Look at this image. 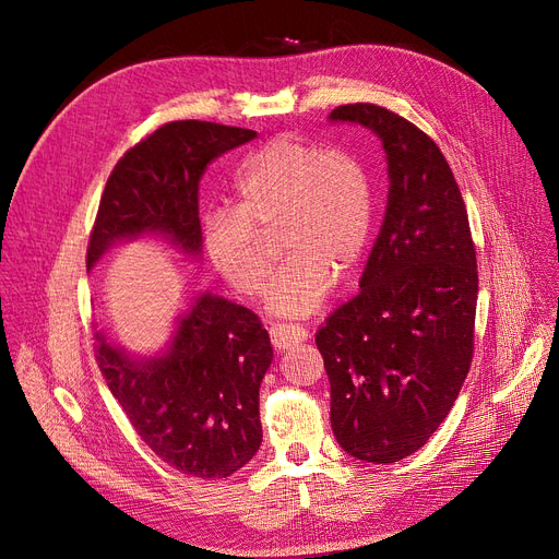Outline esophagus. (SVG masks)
Wrapping results in <instances>:
<instances>
[{"label":"esophagus","mask_w":559,"mask_h":559,"mask_svg":"<svg viewBox=\"0 0 559 559\" xmlns=\"http://www.w3.org/2000/svg\"><path fill=\"white\" fill-rule=\"evenodd\" d=\"M270 335H272V344L278 350H285V348L295 346L299 342H306L308 340V329H304L299 324H274Z\"/></svg>","instance_id":"34e87169"}]
</instances>
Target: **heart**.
Segmentation results:
<instances>
[{"mask_svg": "<svg viewBox=\"0 0 559 559\" xmlns=\"http://www.w3.org/2000/svg\"><path fill=\"white\" fill-rule=\"evenodd\" d=\"M233 188L235 205H213L201 217L205 260L235 292L258 297L270 276L260 233L278 222L276 242L287 258L270 285V310L317 312L335 274L348 278L365 255L371 233L365 169L342 152L278 135L242 160Z\"/></svg>", "mask_w": 559, "mask_h": 559, "instance_id": "heart-1", "label": "heart"}]
</instances>
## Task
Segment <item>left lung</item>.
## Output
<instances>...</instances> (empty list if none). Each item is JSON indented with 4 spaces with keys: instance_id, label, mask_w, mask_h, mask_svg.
Masks as SVG:
<instances>
[{
    "instance_id": "left-lung-1",
    "label": "left lung",
    "mask_w": 559,
    "mask_h": 559,
    "mask_svg": "<svg viewBox=\"0 0 559 559\" xmlns=\"http://www.w3.org/2000/svg\"><path fill=\"white\" fill-rule=\"evenodd\" d=\"M333 122L373 131L388 158V209L358 295L317 331L331 380V426L356 460L419 451L451 413L474 356L478 267L455 176L405 117L346 104Z\"/></svg>"
}]
</instances>
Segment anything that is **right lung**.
<instances>
[{
	"label": "right lung",
	"mask_w": 559,
	"mask_h": 559,
	"mask_svg": "<svg viewBox=\"0 0 559 559\" xmlns=\"http://www.w3.org/2000/svg\"><path fill=\"white\" fill-rule=\"evenodd\" d=\"M255 131L181 120L117 160L87 242V270L117 242L158 233L201 253L199 181L217 156ZM274 358L270 333L245 306L203 292L179 317L165 354L133 358L97 333V365L142 442L186 476L215 480L260 449L258 392Z\"/></svg>",
	"instance_id": "add662e5"
}]
</instances>
